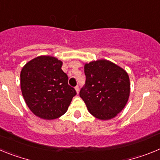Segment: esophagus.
Wrapping results in <instances>:
<instances>
[{"instance_id": "34e87169", "label": "esophagus", "mask_w": 160, "mask_h": 160, "mask_svg": "<svg viewBox=\"0 0 160 160\" xmlns=\"http://www.w3.org/2000/svg\"><path fill=\"white\" fill-rule=\"evenodd\" d=\"M75 90H76V92H77V94H78V93H79V87H78V86H77V87H75Z\"/></svg>"}]
</instances>
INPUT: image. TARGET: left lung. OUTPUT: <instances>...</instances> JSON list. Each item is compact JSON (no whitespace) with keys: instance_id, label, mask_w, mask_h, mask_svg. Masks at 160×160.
Masks as SVG:
<instances>
[{"instance_id":"1","label":"left lung","mask_w":160,"mask_h":160,"mask_svg":"<svg viewBox=\"0 0 160 160\" xmlns=\"http://www.w3.org/2000/svg\"><path fill=\"white\" fill-rule=\"evenodd\" d=\"M86 84L79 95L89 112L100 120H109L122 111L130 96V78L124 69L105 59L84 65Z\"/></svg>"}]
</instances>
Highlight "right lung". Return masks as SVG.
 <instances>
[{"instance_id": "add662e5", "label": "right lung", "mask_w": 160, "mask_h": 160, "mask_svg": "<svg viewBox=\"0 0 160 160\" xmlns=\"http://www.w3.org/2000/svg\"><path fill=\"white\" fill-rule=\"evenodd\" d=\"M62 62L52 56H38L21 71V90L26 105L41 118H58L67 111L76 91L68 85Z\"/></svg>"}]
</instances>
